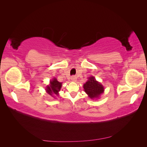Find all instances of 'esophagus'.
I'll return each instance as SVG.
<instances>
[{
    "mask_svg": "<svg viewBox=\"0 0 147 147\" xmlns=\"http://www.w3.org/2000/svg\"><path fill=\"white\" fill-rule=\"evenodd\" d=\"M77 77L76 76H75V75H72V77H71V80H72V81H74V82H75V81H76V80H77Z\"/></svg>",
    "mask_w": 147,
    "mask_h": 147,
    "instance_id": "obj_1",
    "label": "esophagus"
}]
</instances>
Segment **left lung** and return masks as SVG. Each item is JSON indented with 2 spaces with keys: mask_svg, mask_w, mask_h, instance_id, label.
I'll return each instance as SVG.
<instances>
[{
  "mask_svg": "<svg viewBox=\"0 0 147 147\" xmlns=\"http://www.w3.org/2000/svg\"><path fill=\"white\" fill-rule=\"evenodd\" d=\"M83 88L91 99L97 98L104 92L102 84L97 82L94 77H90L88 81L84 84Z\"/></svg>",
  "mask_w": 147,
  "mask_h": 147,
  "instance_id": "1",
  "label": "left lung"
}]
</instances>
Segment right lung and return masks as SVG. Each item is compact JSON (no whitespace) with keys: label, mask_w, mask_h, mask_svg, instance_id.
Instances as JSON below:
<instances>
[{"label":"right lung","mask_w":147,"mask_h":147,"mask_svg":"<svg viewBox=\"0 0 147 147\" xmlns=\"http://www.w3.org/2000/svg\"><path fill=\"white\" fill-rule=\"evenodd\" d=\"M62 83L59 82L56 78L53 79V80L50 82V86H48L46 88V91L49 94L52 96L53 94L57 95L58 92L61 90Z\"/></svg>","instance_id":"right-lung-1"}]
</instances>
